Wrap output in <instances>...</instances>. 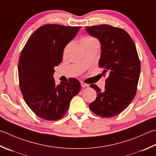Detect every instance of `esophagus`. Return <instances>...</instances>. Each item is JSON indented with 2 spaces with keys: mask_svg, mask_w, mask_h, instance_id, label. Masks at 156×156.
<instances>
[{
  "mask_svg": "<svg viewBox=\"0 0 156 156\" xmlns=\"http://www.w3.org/2000/svg\"><path fill=\"white\" fill-rule=\"evenodd\" d=\"M80 84H81V86L83 87H89V84L84 83H83V82H81Z\"/></svg>",
  "mask_w": 156,
  "mask_h": 156,
  "instance_id": "obj_1",
  "label": "esophagus"
}]
</instances>
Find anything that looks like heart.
Wrapping results in <instances>:
<instances>
[{
  "mask_svg": "<svg viewBox=\"0 0 156 156\" xmlns=\"http://www.w3.org/2000/svg\"><path fill=\"white\" fill-rule=\"evenodd\" d=\"M93 43H98V41L96 39L90 36H85L81 39L80 44L81 45L88 44H93Z\"/></svg>",
  "mask_w": 156,
  "mask_h": 156,
  "instance_id": "obj_1",
  "label": "heart"
}]
</instances>
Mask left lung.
<instances>
[{
    "label": "left lung",
    "mask_w": 156,
    "mask_h": 156,
    "mask_svg": "<svg viewBox=\"0 0 156 156\" xmlns=\"http://www.w3.org/2000/svg\"><path fill=\"white\" fill-rule=\"evenodd\" d=\"M85 30L100 41L98 65L104 69L102 73L108 74L104 90L95 84L90 85L97 92V98L89 104V108L100 117H112L123 112L136 93L140 73L136 48L129 34L119 28L101 24Z\"/></svg>",
    "instance_id": "obj_1"
}]
</instances>
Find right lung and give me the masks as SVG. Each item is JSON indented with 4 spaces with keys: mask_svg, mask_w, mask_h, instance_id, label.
I'll use <instances>...</instances> for the list:
<instances>
[{
    "mask_svg": "<svg viewBox=\"0 0 156 156\" xmlns=\"http://www.w3.org/2000/svg\"><path fill=\"white\" fill-rule=\"evenodd\" d=\"M81 27L46 24L28 39L18 62L20 87L24 100L41 119H61L68 110L70 101L78 94L80 82L73 78L56 84L55 67L63 60V50Z\"/></svg>",
    "mask_w": 156,
    "mask_h": 156,
    "instance_id": "add662e5",
    "label": "right lung"
}]
</instances>
